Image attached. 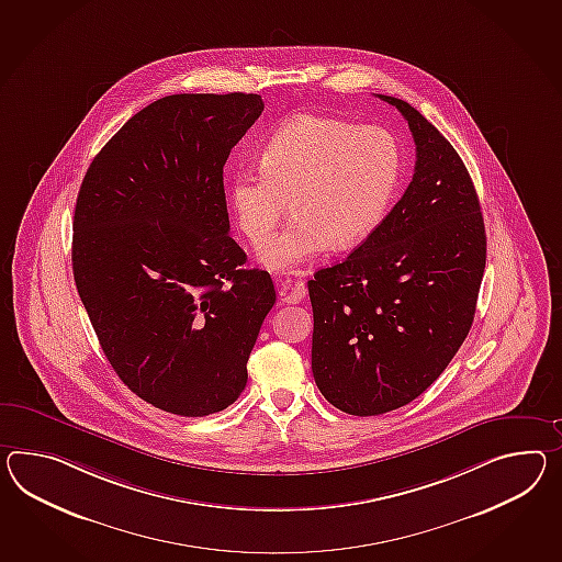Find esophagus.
<instances>
[{
  "label": "esophagus",
  "instance_id": "esophagus-1",
  "mask_svg": "<svg viewBox=\"0 0 562 562\" xmlns=\"http://www.w3.org/2000/svg\"><path fill=\"white\" fill-rule=\"evenodd\" d=\"M278 292H280V299L282 302H290V304H296V302H301L304 296H306V286H304V282L299 280V282H290V280H280V284H278Z\"/></svg>",
  "mask_w": 562,
  "mask_h": 562
}]
</instances>
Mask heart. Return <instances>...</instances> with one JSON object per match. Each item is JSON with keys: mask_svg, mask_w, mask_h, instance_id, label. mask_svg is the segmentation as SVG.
Returning a JSON list of instances; mask_svg holds the SVG:
<instances>
[{"mask_svg": "<svg viewBox=\"0 0 562 562\" xmlns=\"http://www.w3.org/2000/svg\"><path fill=\"white\" fill-rule=\"evenodd\" d=\"M400 150L382 127L301 115L260 151V172L227 179V203L239 233L260 246L283 214L293 220L258 254L276 272H292L327 247L361 244L383 220L396 191Z\"/></svg>", "mask_w": 562, "mask_h": 562, "instance_id": "heart-1", "label": "heart"}]
</instances>
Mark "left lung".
Here are the masks:
<instances>
[{"instance_id":"1","label":"left lung","mask_w":562,"mask_h":562,"mask_svg":"<svg viewBox=\"0 0 562 562\" xmlns=\"http://www.w3.org/2000/svg\"><path fill=\"white\" fill-rule=\"evenodd\" d=\"M380 99L408 122L414 177L347 260L308 280L313 375L353 416L406 406L451 363L473 325L487 249L477 192L451 142L411 103Z\"/></svg>"}]
</instances>
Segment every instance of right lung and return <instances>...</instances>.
<instances>
[{
    "instance_id": "add662e5",
    "label": "right lung",
    "mask_w": 562,
    "mask_h": 562,
    "mask_svg": "<svg viewBox=\"0 0 562 562\" xmlns=\"http://www.w3.org/2000/svg\"><path fill=\"white\" fill-rule=\"evenodd\" d=\"M263 111L254 93H180L125 122L89 166L72 221V274L120 380L160 411L206 416L244 392L274 306L244 270L223 166Z\"/></svg>"
}]
</instances>
